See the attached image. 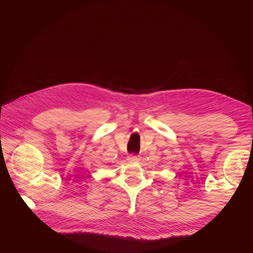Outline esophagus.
<instances>
[{"label":"esophagus","instance_id":"1","mask_svg":"<svg viewBox=\"0 0 253 253\" xmlns=\"http://www.w3.org/2000/svg\"><path fill=\"white\" fill-rule=\"evenodd\" d=\"M127 159L129 160V162H138V160L140 159V156L139 155H135V154H131V155L127 157Z\"/></svg>","mask_w":253,"mask_h":253}]
</instances>
